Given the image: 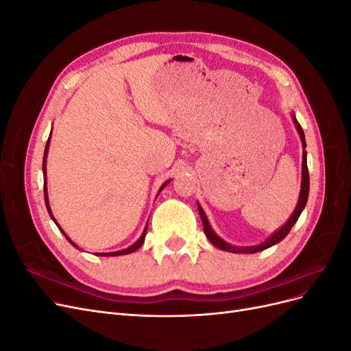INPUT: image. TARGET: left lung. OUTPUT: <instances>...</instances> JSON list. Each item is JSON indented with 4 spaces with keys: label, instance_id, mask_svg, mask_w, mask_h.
I'll return each mask as SVG.
<instances>
[{
    "label": "left lung",
    "instance_id": "8db88e82",
    "mask_svg": "<svg viewBox=\"0 0 351 351\" xmlns=\"http://www.w3.org/2000/svg\"><path fill=\"white\" fill-rule=\"evenodd\" d=\"M293 117V123L295 125L297 132H299V136H300V141H302V146H303V161H302V186H300V195H299V200H297V205H295V209L291 214V217L287 219L285 224L278 228L275 232H272V234L259 244H256V246H232V244L227 243L226 240H222L217 232L212 230L209 221L205 215L204 209H202V206L197 204V209H199V215L202 218V224H204V230H205V234L208 237V240L214 244L215 247L221 249V250H226V252H230V253H256V252H262L265 249H268L271 246H274V244L280 243L282 239H285V236L289 234L290 230L293 228V226L297 222V219H299L300 214L303 212L304 206H306V202H307V197H309V171H307V152L304 151L306 147V139H304V133H303V129L302 125L299 124V121H297L294 112L291 114Z\"/></svg>",
    "mask_w": 351,
    "mask_h": 351
}]
</instances>
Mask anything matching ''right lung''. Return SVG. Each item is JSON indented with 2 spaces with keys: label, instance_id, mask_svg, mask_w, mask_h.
<instances>
[{
  "label": "right lung",
  "instance_id": "add662e5",
  "mask_svg": "<svg viewBox=\"0 0 351 351\" xmlns=\"http://www.w3.org/2000/svg\"><path fill=\"white\" fill-rule=\"evenodd\" d=\"M49 142H51V134H49V137H48V142H47V145H45V152H44V162H42V171H44V196H45V205H47V209H48V214H49V217L52 218V221L56 222L57 224V227L60 228V231L62 232V234H64V237L70 241V244L71 246H74L76 249H79V250H82L76 243H73L71 240H70V237L66 234L64 232V230H62L61 227H60V224L57 222V219L54 218V215H52V212H51V206H49V200H48V190H47V156H48V149H49ZM171 182V180H167V182L159 187V190H158V195H159V192H161V190ZM146 230H147V222H146V226H145V230H143V232H142V236L139 237V240H137L136 243H133L132 246H129L127 249H123V250H117V252H110V253H97L98 256H121V254H129V253H133V252H136L137 249H139L142 244H143V241H145V237H146Z\"/></svg>",
  "mask_w": 351,
  "mask_h": 351
}]
</instances>
